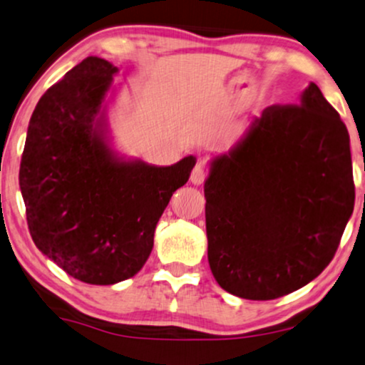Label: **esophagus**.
<instances>
[{"mask_svg": "<svg viewBox=\"0 0 365 365\" xmlns=\"http://www.w3.org/2000/svg\"><path fill=\"white\" fill-rule=\"evenodd\" d=\"M205 179H206V169L203 165H196L191 173V182L195 184V186H201V184L205 182Z\"/></svg>", "mask_w": 365, "mask_h": 365, "instance_id": "34e87169", "label": "esophagus"}]
</instances>
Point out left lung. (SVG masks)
Listing matches in <instances>:
<instances>
[{
    "mask_svg": "<svg viewBox=\"0 0 365 365\" xmlns=\"http://www.w3.org/2000/svg\"><path fill=\"white\" fill-rule=\"evenodd\" d=\"M205 197L208 262L225 291L276 299L320 276L355 201L347 127L320 88L252 120L211 159Z\"/></svg>",
    "mask_w": 365,
    "mask_h": 365,
    "instance_id": "8db88e82",
    "label": "left lung"
}]
</instances>
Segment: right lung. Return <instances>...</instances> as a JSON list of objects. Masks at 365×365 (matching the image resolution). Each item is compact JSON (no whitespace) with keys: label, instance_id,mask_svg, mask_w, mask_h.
<instances>
[{"label":"right lung","instance_id":"1","mask_svg":"<svg viewBox=\"0 0 365 365\" xmlns=\"http://www.w3.org/2000/svg\"><path fill=\"white\" fill-rule=\"evenodd\" d=\"M118 67L86 57L48 88L31 113L20 164L26 222L37 249L88 284H116L143 267L157 222L196 164L120 155L106 96Z\"/></svg>","mask_w":365,"mask_h":365}]
</instances>
